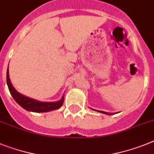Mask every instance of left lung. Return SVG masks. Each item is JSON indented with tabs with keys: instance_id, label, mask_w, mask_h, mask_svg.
Wrapping results in <instances>:
<instances>
[{
	"instance_id": "1",
	"label": "left lung",
	"mask_w": 154,
	"mask_h": 154,
	"mask_svg": "<svg viewBox=\"0 0 154 154\" xmlns=\"http://www.w3.org/2000/svg\"><path fill=\"white\" fill-rule=\"evenodd\" d=\"M97 111V110H96ZM99 113H105V114H108V115H110V113H108L106 112H104V111H101V110H98Z\"/></svg>"
}]
</instances>
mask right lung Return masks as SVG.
<instances>
[{
	"label": "right lung",
	"mask_w": 154,
	"mask_h": 154,
	"mask_svg": "<svg viewBox=\"0 0 154 154\" xmlns=\"http://www.w3.org/2000/svg\"><path fill=\"white\" fill-rule=\"evenodd\" d=\"M7 85L9 91L11 93V96L15 99V101L26 110L35 112V113H44V112H48V111L57 109L63 106V101H64V95H63L62 99L59 101L46 103V102H40L35 99H30L29 97L25 96L18 92L13 87L12 84L11 83L10 78H9L8 68L7 70Z\"/></svg>",
	"instance_id": "obj_1"
}]
</instances>
